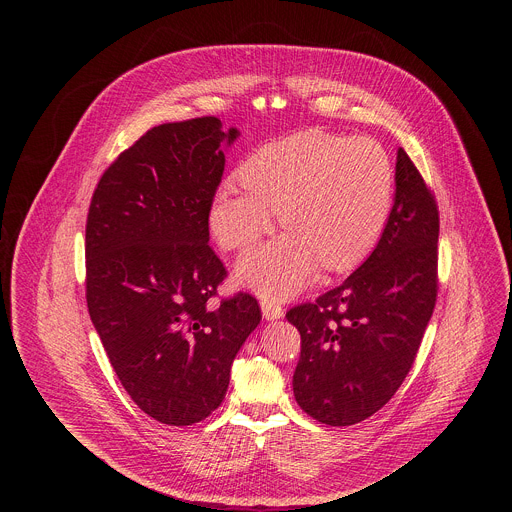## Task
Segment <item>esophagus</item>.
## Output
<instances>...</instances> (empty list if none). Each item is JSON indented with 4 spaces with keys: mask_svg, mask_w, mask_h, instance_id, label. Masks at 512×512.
<instances>
[{
    "mask_svg": "<svg viewBox=\"0 0 512 512\" xmlns=\"http://www.w3.org/2000/svg\"><path fill=\"white\" fill-rule=\"evenodd\" d=\"M261 312H263L265 320H279L285 314L283 306H279V304H275L271 300H261Z\"/></svg>",
    "mask_w": 512,
    "mask_h": 512,
    "instance_id": "1",
    "label": "esophagus"
}]
</instances>
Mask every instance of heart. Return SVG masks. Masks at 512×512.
I'll use <instances>...</instances> for the list:
<instances>
[{
  "mask_svg": "<svg viewBox=\"0 0 512 512\" xmlns=\"http://www.w3.org/2000/svg\"><path fill=\"white\" fill-rule=\"evenodd\" d=\"M225 180L210 204V229L223 249L241 251L273 229L287 233L249 251L239 279L267 300L306 287L318 269L342 271L367 255L387 225L393 166L373 137L308 129L263 145Z\"/></svg>",
  "mask_w": 512,
  "mask_h": 512,
  "instance_id": "1",
  "label": "heart"
}]
</instances>
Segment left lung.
<instances>
[{"instance_id":"left-lung-1","label":"left lung","mask_w":512,"mask_h":512,"mask_svg":"<svg viewBox=\"0 0 512 512\" xmlns=\"http://www.w3.org/2000/svg\"><path fill=\"white\" fill-rule=\"evenodd\" d=\"M395 186L385 231L369 259L314 304L285 314L302 336L296 401L326 425H354L389 403L433 314L440 212L403 148Z\"/></svg>"}]
</instances>
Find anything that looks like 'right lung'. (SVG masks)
Segmentation results:
<instances>
[{
    "label": "right lung",
    "instance_id": "right-lung-1",
    "mask_svg": "<svg viewBox=\"0 0 512 512\" xmlns=\"http://www.w3.org/2000/svg\"><path fill=\"white\" fill-rule=\"evenodd\" d=\"M221 119L164 123L101 176L87 216V306L133 403L166 425H192L223 403L231 364L261 322L251 294L212 306L227 277L208 245L225 172Z\"/></svg>",
    "mask_w": 512,
    "mask_h": 512
}]
</instances>
